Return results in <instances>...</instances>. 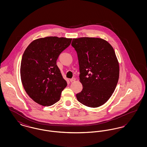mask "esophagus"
<instances>
[{"instance_id":"1","label":"esophagus","mask_w":147,"mask_h":147,"mask_svg":"<svg viewBox=\"0 0 147 147\" xmlns=\"http://www.w3.org/2000/svg\"><path fill=\"white\" fill-rule=\"evenodd\" d=\"M76 80V79L75 78H73L70 79V82H74Z\"/></svg>"}]
</instances>
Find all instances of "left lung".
<instances>
[{
  "mask_svg": "<svg viewBox=\"0 0 147 147\" xmlns=\"http://www.w3.org/2000/svg\"><path fill=\"white\" fill-rule=\"evenodd\" d=\"M71 46L77 52L83 88L76 95L78 101L90 107L104 104L119 80V64L114 49L109 42L99 38H73Z\"/></svg>",
  "mask_w": 147,
  "mask_h": 147,
  "instance_id": "obj_1",
  "label": "left lung"
}]
</instances>
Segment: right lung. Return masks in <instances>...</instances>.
I'll return each mask as SVG.
<instances>
[{"mask_svg":"<svg viewBox=\"0 0 147 147\" xmlns=\"http://www.w3.org/2000/svg\"><path fill=\"white\" fill-rule=\"evenodd\" d=\"M71 40L55 36L41 38L25 49L21 59V82L28 96L38 104H54L67 86L56 62Z\"/></svg>","mask_w":147,"mask_h":147,"instance_id":"obj_1","label":"right lung"}]
</instances>
